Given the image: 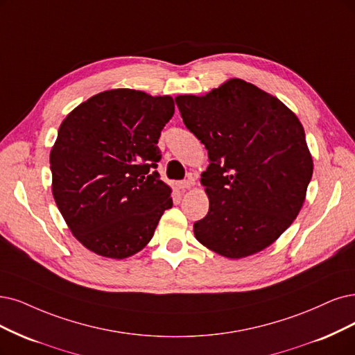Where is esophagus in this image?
Here are the masks:
<instances>
[{"instance_id": "esophagus-1", "label": "esophagus", "mask_w": 355, "mask_h": 355, "mask_svg": "<svg viewBox=\"0 0 355 355\" xmlns=\"http://www.w3.org/2000/svg\"><path fill=\"white\" fill-rule=\"evenodd\" d=\"M193 186H194V178H191V177L184 180V181H180L178 182V189H181V190H189Z\"/></svg>"}]
</instances>
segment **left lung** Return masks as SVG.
<instances>
[{
  "label": "left lung",
  "instance_id": "1",
  "mask_svg": "<svg viewBox=\"0 0 355 355\" xmlns=\"http://www.w3.org/2000/svg\"><path fill=\"white\" fill-rule=\"evenodd\" d=\"M175 102L209 156L200 178L209 212L194 222V237L228 259L265 250L306 200L313 157L303 124L277 96L241 78Z\"/></svg>",
  "mask_w": 355,
  "mask_h": 355
}]
</instances>
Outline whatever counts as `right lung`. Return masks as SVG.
<instances>
[{
  "instance_id": "1",
  "label": "right lung",
  "mask_w": 355,
  "mask_h": 355,
  "mask_svg": "<svg viewBox=\"0 0 355 355\" xmlns=\"http://www.w3.org/2000/svg\"><path fill=\"white\" fill-rule=\"evenodd\" d=\"M174 110L168 95L111 89L64 118L49 153L52 194L87 250L110 259L136 254L173 207V190L152 168Z\"/></svg>"
}]
</instances>
